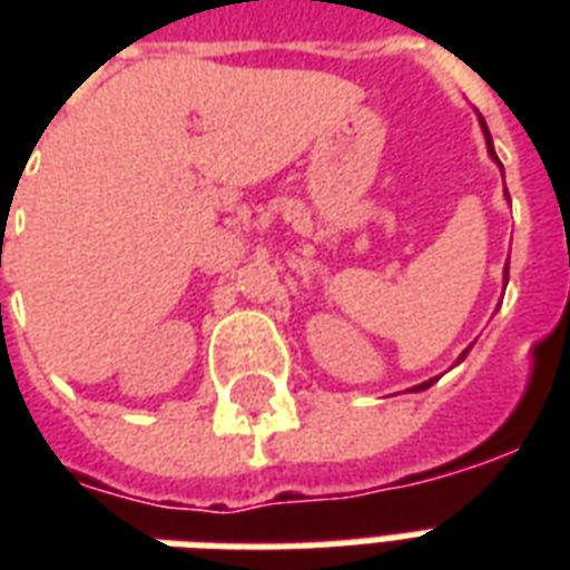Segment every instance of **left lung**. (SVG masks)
I'll return each mask as SVG.
<instances>
[{
    "mask_svg": "<svg viewBox=\"0 0 570 570\" xmlns=\"http://www.w3.org/2000/svg\"><path fill=\"white\" fill-rule=\"evenodd\" d=\"M479 125H482V134H485V146H489V155L494 158V161H498V155H494V142H491V134H489V128H485V118H482V116H479ZM498 167H501V161H498ZM501 170H503V167H501ZM507 198H510V195H507ZM507 281H510V268H503V286H507ZM466 351H470V347H466ZM466 351L458 360H464ZM433 382H436V379H430V382L419 384V387H412V391H424V387H430Z\"/></svg>",
    "mask_w": 570,
    "mask_h": 570,
    "instance_id": "left-lung-1",
    "label": "left lung"
}]
</instances>
